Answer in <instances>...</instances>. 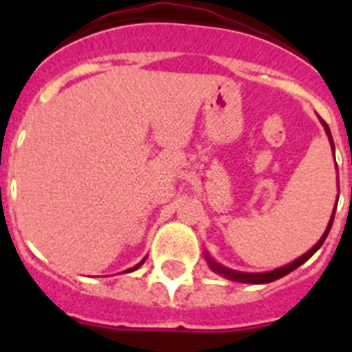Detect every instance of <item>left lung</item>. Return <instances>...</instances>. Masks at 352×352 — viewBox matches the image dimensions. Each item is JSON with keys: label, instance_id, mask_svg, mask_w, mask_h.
I'll use <instances>...</instances> for the list:
<instances>
[{"label": "left lung", "instance_id": "1", "mask_svg": "<svg viewBox=\"0 0 352 352\" xmlns=\"http://www.w3.org/2000/svg\"><path fill=\"white\" fill-rule=\"evenodd\" d=\"M321 120V118H319ZM322 126H324V132L326 135H328V141L329 144H331V151H333L335 155V144H333V138H331V132H329V126L326 125L324 121L321 120ZM335 210H337V204H335L333 208V213H331V219H329L328 226H326V231L324 234L321 236V239L317 241L316 245H314L312 248H310L309 252H305L303 256L298 257L296 261H292V263L285 264V266H282V268H276V270H272V272H263V273H247V272H236V270H231V268H226V266H222L220 263H217V261L213 259V257L208 254V252H204V257H206L208 261V266H210L211 270H213L214 273H219L220 276H223V278H227V280H232V282H241V284H270V282L273 280H278V278H282V276L289 275L291 272H294V270L298 268V266H301L303 263H307V261L310 259V257L316 254L319 248H321V245L324 243L326 236H328L329 229H331V226H333V219H335Z\"/></svg>", "mask_w": 352, "mask_h": 352}]
</instances>
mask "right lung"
<instances>
[{
    "label": "right lung",
    "mask_w": 352,
    "mask_h": 352,
    "mask_svg": "<svg viewBox=\"0 0 352 352\" xmlns=\"http://www.w3.org/2000/svg\"><path fill=\"white\" fill-rule=\"evenodd\" d=\"M146 257H148V256H146ZM146 257H144V259H142V261H141V263H139V264H135V266H133V268H129V270H126V272H125V273H130V272H135V270H139V268H141L142 264H144Z\"/></svg>",
    "instance_id": "obj_1"
}]
</instances>
